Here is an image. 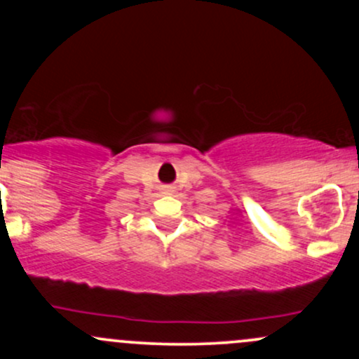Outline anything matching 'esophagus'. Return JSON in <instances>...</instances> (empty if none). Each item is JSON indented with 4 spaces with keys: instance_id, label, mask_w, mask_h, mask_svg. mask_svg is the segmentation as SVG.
<instances>
[{
    "instance_id": "esophagus-1",
    "label": "esophagus",
    "mask_w": 359,
    "mask_h": 359,
    "mask_svg": "<svg viewBox=\"0 0 359 359\" xmlns=\"http://www.w3.org/2000/svg\"><path fill=\"white\" fill-rule=\"evenodd\" d=\"M162 191H163V194H172L174 192V187H172V185H163Z\"/></svg>"
}]
</instances>
